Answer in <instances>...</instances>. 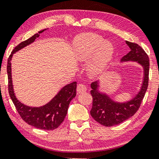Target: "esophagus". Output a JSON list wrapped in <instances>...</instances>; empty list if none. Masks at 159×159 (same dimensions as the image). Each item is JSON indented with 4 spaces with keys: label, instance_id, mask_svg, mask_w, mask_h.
I'll list each match as a JSON object with an SVG mask.
<instances>
[{
    "label": "esophagus",
    "instance_id": "34e87169",
    "mask_svg": "<svg viewBox=\"0 0 159 159\" xmlns=\"http://www.w3.org/2000/svg\"><path fill=\"white\" fill-rule=\"evenodd\" d=\"M87 90V88L86 86L84 85L83 84H79L77 85V91L78 93H84Z\"/></svg>",
    "mask_w": 159,
    "mask_h": 159
}]
</instances>
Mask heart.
Returning a JSON list of instances; mask_svg holds the SVG:
<instances>
[{"label":"heart","mask_w":159,"mask_h":159,"mask_svg":"<svg viewBox=\"0 0 159 159\" xmlns=\"http://www.w3.org/2000/svg\"><path fill=\"white\" fill-rule=\"evenodd\" d=\"M76 56L80 61H85L93 53L88 63V69L91 76L100 75L105 71L114 54V46L109 41H103L96 34H84L76 43Z\"/></svg>","instance_id":"1"}]
</instances>
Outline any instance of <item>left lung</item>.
Instances as JSON below:
<instances>
[{
    "label": "left lung",
    "mask_w": 159,
    "mask_h": 159,
    "mask_svg": "<svg viewBox=\"0 0 159 159\" xmlns=\"http://www.w3.org/2000/svg\"><path fill=\"white\" fill-rule=\"evenodd\" d=\"M130 51L121 58L122 61H134L142 65L144 69V78L140 91L131 101L126 103H117L110 98L105 93L98 91V82L91 83L90 93L93 97V106L90 114L95 121L105 127L117 125L127 120L140 108L148 86L149 58L145 51L137 43L126 41Z\"/></svg>",
    "instance_id": "obj_1"
}]
</instances>
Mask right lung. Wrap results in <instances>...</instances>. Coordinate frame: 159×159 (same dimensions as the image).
Segmentation results:
<instances>
[{"label": "right lung", "instance_id": "obj_1", "mask_svg": "<svg viewBox=\"0 0 159 159\" xmlns=\"http://www.w3.org/2000/svg\"><path fill=\"white\" fill-rule=\"evenodd\" d=\"M44 31L39 32L34 34L27 40L23 41L14 48L11 54L8 58L7 74L8 80V93L16 107L19 114L21 119L27 123L28 125L33 126L40 129L53 130L58 127L64 120L68 111L69 105L71 100L76 96V89L77 82H73L71 83L64 86L59 93L51 100L46 105L40 107H30L24 105L20 101L16 99L14 95L11 80V60L14 53L18 51L30 43H33L36 38L40 36V33Z\"/></svg>", "mask_w": 159, "mask_h": 159}]
</instances>
